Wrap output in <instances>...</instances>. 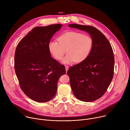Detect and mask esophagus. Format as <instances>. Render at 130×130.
<instances>
[{"label":"esophagus","instance_id":"obj_1","mask_svg":"<svg viewBox=\"0 0 130 130\" xmlns=\"http://www.w3.org/2000/svg\"><path fill=\"white\" fill-rule=\"evenodd\" d=\"M68 68H69V67H68V66H65V69H66V72H67V70H68Z\"/></svg>","mask_w":130,"mask_h":130}]
</instances>
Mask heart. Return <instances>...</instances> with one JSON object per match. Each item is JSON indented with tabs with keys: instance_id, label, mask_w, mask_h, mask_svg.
<instances>
[{
	"instance_id": "b5f03b06",
	"label": "heart",
	"mask_w": 130,
	"mask_h": 130,
	"mask_svg": "<svg viewBox=\"0 0 130 130\" xmlns=\"http://www.w3.org/2000/svg\"><path fill=\"white\" fill-rule=\"evenodd\" d=\"M58 40H51L48 43V50L53 58L61 60L66 50L67 54L63 59L62 63L67 64L84 61L89 55L93 43L89 36L75 31L63 33Z\"/></svg>"
}]
</instances>
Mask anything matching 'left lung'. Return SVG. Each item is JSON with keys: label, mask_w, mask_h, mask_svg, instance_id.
Segmentation results:
<instances>
[{"label": "left lung", "mask_w": 130, "mask_h": 130, "mask_svg": "<svg viewBox=\"0 0 130 130\" xmlns=\"http://www.w3.org/2000/svg\"><path fill=\"white\" fill-rule=\"evenodd\" d=\"M68 27L86 31L93 43L88 57L67 71L72 92L81 101H95L104 94L113 79L114 57L112 46L103 34L93 26L72 24Z\"/></svg>", "instance_id": "1"}]
</instances>
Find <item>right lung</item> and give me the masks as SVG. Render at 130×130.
<instances>
[{
    "instance_id": "obj_1",
    "label": "right lung",
    "mask_w": 130,
    "mask_h": 130,
    "mask_svg": "<svg viewBox=\"0 0 130 130\" xmlns=\"http://www.w3.org/2000/svg\"><path fill=\"white\" fill-rule=\"evenodd\" d=\"M54 24L32 29L18 44L14 68L20 87L25 95L39 102H46L56 94L58 82L65 68L53 59L48 45L62 27Z\"/></svg>"
}]
</instances>
